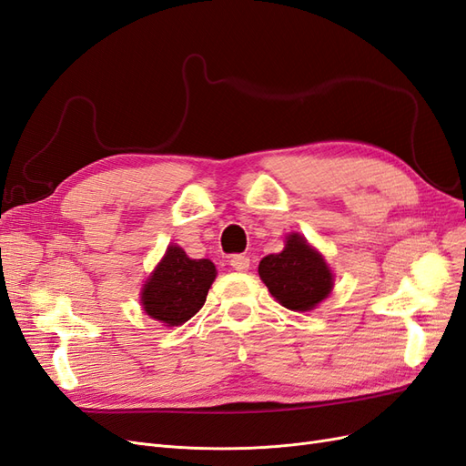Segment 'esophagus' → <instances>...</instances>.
Segmentation results:
<instances>
[{"label":"esophagus","mask_w":466,"mask_h":466,"mask_svg":"<svg viewBox=\"0 0 466 466\" xmlns=\"http://www.w3.org/2000/svg\"><path fill=\"white\" fill-rule=\"evenodd\" d=\"M228 263L234 271H239V273H244L249 268V258H246V255H232Z\"/></svg>","instance_id":"1"}]
</instances>
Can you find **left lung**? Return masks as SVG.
Returning <instances> with one entry per match:
<instances>
[{"label":"left lung","mask_w":466,"mask_h":466,"mask_svg":"<svg viewBox=\"0 0 466 466\" xmlns=\"http://www.w3.org/2000/svg\"><path fill=\"white\" fill-rule=\"evenodd\" d=\"M259 277L277 302L292 311H309L333 290V273L323 255L292 232L280 253L259 263Z\"/></svg>","instance_id":"left-lung-1"}]
</instances>
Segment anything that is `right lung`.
Instances as JSON below:
<instances>
[{
  "label": "right lung",
  "instance_id": "1",
  "mask_svg": "<svg viewBox=\"0 0 466 466\" xmlns=\"http://www.w3.org/2000/svg\"><path fill=\"white\" fill-rule=\"evenodd\" d=\"M215 279L213 261L191 259L179 246H168L141 289V306L153 319L177 327L203 308Z\"/></svg>",
  "mask_w": 466,
  "mask_h": 466
}]
</instances>
